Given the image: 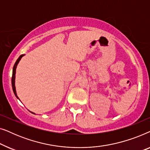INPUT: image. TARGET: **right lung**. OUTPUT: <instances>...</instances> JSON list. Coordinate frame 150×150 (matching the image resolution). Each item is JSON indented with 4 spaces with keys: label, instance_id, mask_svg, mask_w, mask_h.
I'll list each match as a JSON object with an SVG mask.
<instances>
[{
    "label": "right lung",
    "instance_id": "1",
    "mask_svg": "<svg viewBox=\"0 0 150 150\" xmlns=\"http://www.w3.org/2000/svg\"><path fill=\"white\" fill-rule=\"evenodd\" d=\"M24 54H22L20 55L19 57V58L17 59V61H16V62L15 63V64L13 65V73H12V78H11V85H12V89H13V93L15 94L16 97L18 98V99H19L17 96V93H16V86H15V79H16V67H17V65L18 64V63L20 62V59H22V57L24 56ZM32 113L35 114L34 112H32Z\"/></svg>",
    "mask_w": 150,
    "mask_h": 150
}]
</instances>
